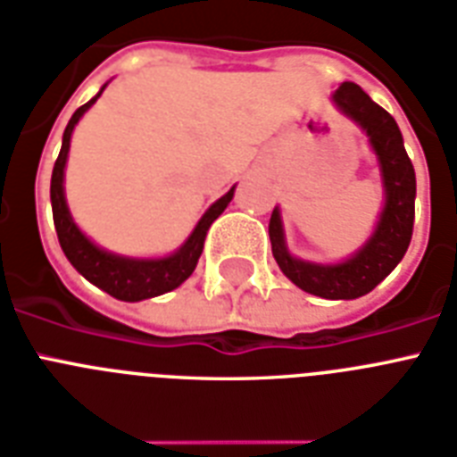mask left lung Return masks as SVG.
<instances>
[{
  "label": "left lung",
  "mask_w": 457,
  "mask_h": 457,
  "mask_svg": "<svg viewBox=\"0 0 457 457\" xmlns=\"http://www.w3.org/2000/svg\"><path fill=\"white\" fill-rule=\"evenodd\" d=\"M331 98L337 110L357 121L369 136L383 176V213L357 253L336 265L307 262L291 255L279 209H274L270 218V241L274 261L295 287L326 300H354L373 291L402 262L409 248L415 218V170L395 117L373 103L361 87L345 81Z\"/></svg>",
  "instance_id": "left-lung-1"
}]
</instances>
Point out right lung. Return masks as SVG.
<instances>
[{
	"label": "right lung",
	"mask_w": 457,
	"mask_h": 457,
	"mask_svg": "<svg viewBox=\"0 0 457 457\" xmlns=\"http://www.w3.org/2000/svg\"><path fill=\"white\" fill-rule=\"evenodd\" d=\"M105 87L100 88L98 96L88 100L87 105H81L72 114L68 126H65L61 154L55 159L54 176H51V209H54V225L55 232H58L62 253L68 255V261L72 262L74 270L84 279L91 281L94 287L110 293L112 298L124 300V303H138V300L154 298V295L173 291V288L180 287L195 272L199 255L204 251L206 232H209L213 220L220 216L222 211L228 209V204L235 196V187L228 195H222L216 204H211L209 211L204 213L202 220L196 222L192 235L185 239V244L178 248L176 253L164 255V258H126V255L110 253L105 248L96 246L94 241L77 228V222L70 216L62 178H65V164H68L70 138H72L74 126L81 120V114L87 112L88 107L100 98Z\"/></svg>",
	"instance_id": "right-lung-1"
}]
</instances>
